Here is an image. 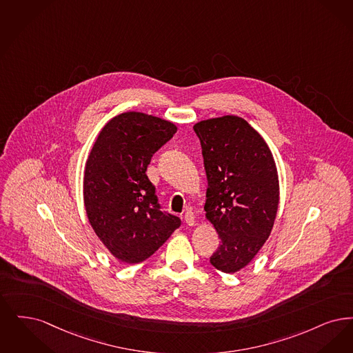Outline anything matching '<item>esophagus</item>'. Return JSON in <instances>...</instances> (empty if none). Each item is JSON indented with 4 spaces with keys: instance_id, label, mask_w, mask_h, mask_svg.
<instances>
[{
    "instance_id": "34e87169",
    "label": "esophagus",
    "mask_w": 353,
    "mask_h": 353,
    "mask_svg": "<svg viewBox=\"0 0 353 353\" xmlns=\"http://www.w3.org/2000/svg\"><path fill=\"white\" fill-rule=\"evenodd\" d=\"M184 221H185V224L190 225V227H192V225L195 224V215H194L192 211H187V212L184 214Z\"/></svg>"
}]
</instances>
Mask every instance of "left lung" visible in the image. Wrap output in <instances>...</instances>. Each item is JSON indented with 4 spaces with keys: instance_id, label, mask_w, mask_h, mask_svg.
Returning <instances> with one entry per match:
<instances>
[{
    "instance_id": "1",
    "label": "left lung",
    "mask_w": 353,
    "mask_h": 353,
    "mask_svg": "<svg viewBox=\"0 0 353 353\" xmlns=\"http://www.w3.org/2000/svg\"><path fill=\"white\" fill-rule=\"evenodd\" d=\"M207 175L205 216L220 245L211 256L217 270L245 268L269 237L279 200L276 162L263 138L237 116L194 126Z\"/></svg>"
}]
</instances>
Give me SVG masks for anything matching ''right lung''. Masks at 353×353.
Segmentation results:
<instances>
[{"instance_id": "1", "label": "right lung", "mask_w": 353, "mask_h": 353, "mask_svg": "<svg viewBox=\"0 0 353 353\" xmlns=\"http://www.w3.org/2000/svg\"><path fill=\"white\" fill-rule=\"evenodd\" d=\"M176 132L170 121L139 112L116 116L103 128L84 171V205L94 233L125 263L149 259L181 219L161 210L146 175L152 157Z\"/></svg>"}]
</instances>
